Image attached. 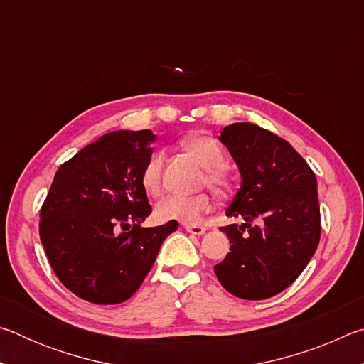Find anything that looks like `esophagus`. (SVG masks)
Listing matches in <instances>:
<instances>
[{
    "mask_svg": "<svg viewBox=\"0 0 364 364\" xmlns=\"http://www.w3.org/2000/svg\"><path fill=\"white\" fill-rule=\"evenodd\" d=\"M184 230L191 234H196V236H202V234L205 232V228L200 226V225H193V223H184Z\"/></svg>",
    "mask_w": 364,
    "mask_h": 364,
    "instance_id": "34e87169",
    "label": "esophagus"
}]
</instances>
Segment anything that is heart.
<instances>
[{
  "label": "heart",
  "mask_w": 364,
  "mask_h": 364,
  "mask_svg": "<svg viewBox=\"0 0 364 364\" xmlns=\"http://www.w3.org/2000/svg\"><path fill=\"white\" fill-rule=\"evenodd\" d=\"M184 149L193 154L197 162L207 168L205 184L215 194L226 196L232 188L230 176H228L221 167L226 162L225 147L217 139L208 134H193L183 141ZM162 165L164 152H154L151 159L144 165L141 183L144 189L152 196H157L162 189ZM210 207V197L205 193L194 196H168L160 200L156 207V215L162 221H183V223H194L199 217Z\"/></svg>",
  "instance_id": "obj_1"
}]
</instances>
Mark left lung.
<instances>
[{
	"instance_id": "8db88e82",
	"label": "left lung",
	"mask_w": 364,
	"mask_h": 364,
	"mask_svg": "<svg viewBox=\"0 0 364 364\" xmlns=\"http://www.w3.org/2000/svg\"><path fill=\"white\" fill-rule=\"evenodd\" d=\"M218 139L241 171L226 217L244 223L220 228L231 247L215 274L239 299L273 297L299 278L319 244L316 176L286 139L254 123L228 125Z\"/></svg>"
}]
</instances>
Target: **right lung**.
Masks as SVG:
<instances>
[{
	"label": "right lung",
	"instance_id": "1",
	"mask_svg": "<svg viewBox=\"0 0 364 364\" xmlns=\"http://www.w3.org/2000/svg\"><path fill=\"white\" fill-rule=\"evenodd\" d=\"M157 139L119 130L59 167L40 212V239L63 284L91 304L114 305L138 291L178 221L141 228L151 205L141 183Z\"/></svg>",
	"mask_w": 364,
	"mask_h": 364
}]
</instances>
